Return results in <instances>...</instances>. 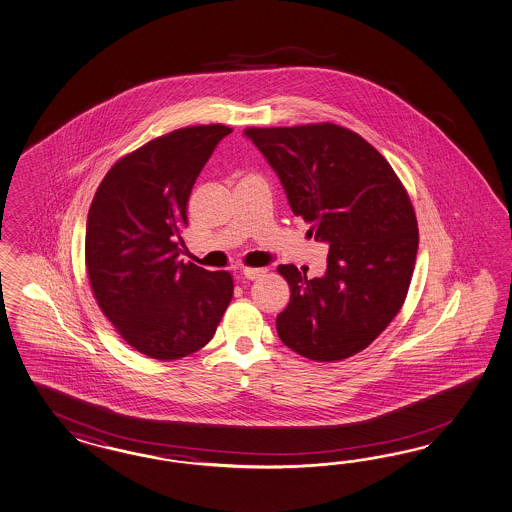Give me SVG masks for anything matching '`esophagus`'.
Returning a JSON list of instances; mask_svg holds the SVG:
<instances>
[{
	"mask_svg": "<svg viewBox=\"0 0 512 512\" xmlns=\"http://www.w3.org/2000/svg\"><path fill=\"white\" fill-rule=\"evenodd\" d=\"M264 274H266L264 268H244V270H242V276L246 279L263 278Z\"/></svg>",
	"mask_w": 512,
	"mask_h": 512,
	"instance_id": "34e87169",
	"label": "esophagus"
}]
</instances>
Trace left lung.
I'll use <instances>...</instances> for the list:
<instances>
[{
	"label": "left lung",
	"mask_w": 512,
	"mask_h": 512,
	"mask_svg": "<svg viewBox=\"0 0 512 512\" xmlns=\"http://www.w3.org/2000/svg\"><path fill=\"white\" fill-rule=\"evenodd\" d=\"M244 135L278 174L293 214L330 246L321 278L279 264L291 287L279 338L317 362L357 355L396 317L413 278L419 227L405 187L370 142L341 125L248 127Z\"/></svg>",
	"instance_id": "obj_1"
}]
</instances>
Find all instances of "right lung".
Returning <instances> with one entry per match:
<instances>
[{"instance_id":"add662e5","label":"right lung","mask_w":512,"mask_h":512,"mask_svg":"<svg viewBox=\"0 0 512 512\" xmlns=\"http://www.w3.org/2000/svg\"><path fill=\"white\" fill-rule=\"evenodd\" d=\"M227 125H193L118 159L86 223V270L105 317L133 349L178 360L202 349L233 298V276L178 261L187 201Z\"/></svg>"}]
</instances>
